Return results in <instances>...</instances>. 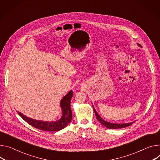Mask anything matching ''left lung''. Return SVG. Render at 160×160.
<instances>
[{"label": "left lung", "instance_id": "8db88e82", "mask_svg": "<svg viewBox=\"0 0 160 160\" xmlns=\"http://www.w3.org/2000/svg\"><path fill=\"white\" fill-rule=\"evenodd\" d=\"M138 46L140 47V45L138 44V43H137ZM92 107H93V108H94V113H95V115H96V117L97 118V119L101 122V124L103 125L104 126H105L106 128H108V129H118V128H126V127H128L130 125H132L133 122H128V123H122V124H116V123H112V122H107L106 121H105L104 119H103L102 118H101L100 116L99 115V114L98 113V112H96V109L94 108L93 105H92Z\"/></svg>", "mask_w": 160, "mask_h": 160}]
</instances>
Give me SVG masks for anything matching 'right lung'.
<instances>
[{
  "label": "right lung",
  "mask_w": 160,
  "mask_h": 160,
  "mask_svg": "<svg viewBox=\"0 0 160 160\" xmlns=\"http://www.w3.org/2000/svg\"><path fill=\"white\" fill-rule=\"evenodd\" d=\"M72 90L69 91L61 99L60 106L62 110V116L61 119L56 121H38L27 117L21 112H18L20 117L32 126L47 132H57L66 127L72 119V112L70 107L71 100L72 97Z\"/></svg>",
  "instance_id": "right-lung-1"
}]
</instances>
